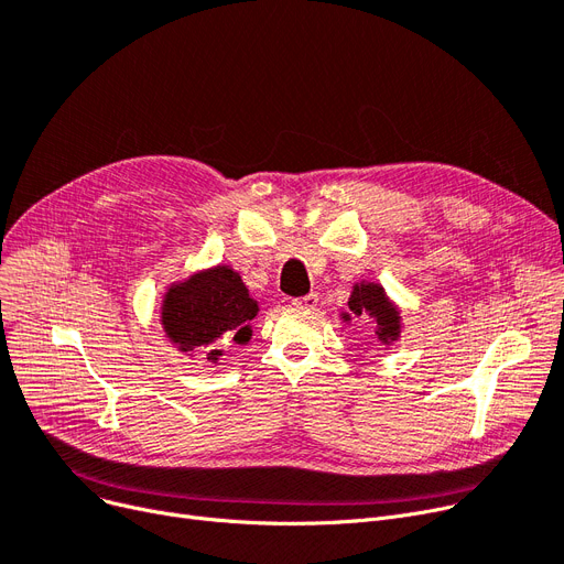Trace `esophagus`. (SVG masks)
<instances>
[{"mask_svg": "<svg viewBox=\"0 0 564 564\" xmlns=\"http://www.w3.org/2000/svg\"><path fill=\"white\" fill-rule=\"evenodd\" d=\"M317 294L315 292H308V294H304V297H300V300H294L292 304L297 306V308H306V311H313L315 306H317Z\"/></svg>", "mask_w": 564, "mask_h": 564, "instance_id": "obj_1", "label": "esophagus"}]
</instances>
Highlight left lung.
<instances>
[{
	"label": "left lung",
	"mask_w": 564,
	"mask_h": 564,
	"mask_svg": "<svg viewBox=\"0 0 564 564\" xmlns=\"http://www.w3.org/2000/svg\"><path fill=\"white\" fill-rule=\"evenodd\" d=\"M349 311L354 315H364L370 313L377 317L379 324V338L381 343L398 338V329H400V317L398 311L391 306V302L387 300V294L379 285H357L349 297Z\"/></svg>",
	"instance_id": "left-lung-1"
}]
</instances>
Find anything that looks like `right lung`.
<instances>
[{"label":"right lung","instance_id":"1","mask_svg":"<svg viewBox=\"0 0 564 564\" xmlns=\"http://www.w3.org/2000/svg\"><path fill=\"white\" fill-rule=\"evenodd\" d=\"M256 313L258 306L242 279L228 267H217L169 290L162 322L169 338L183 351H200L217 361L221 347L230 340H249V322Z\"/></svg>","mask_w":564,"mask_h":564}]
</instances>
